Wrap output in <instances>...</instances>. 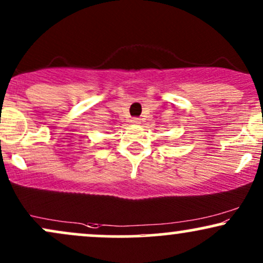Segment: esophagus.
Segmentation results:
<instances>
[{
  "label": "esophagus",
  "mask_w": 263,
  "mask_h": 263,
  "mask_svg": "<svg viewBox=\"0 0 263 263\" xmlns=\"http://www.w3.org/2000/svg\"><path fill=\"white\" fill-rule=\"evenodd\" d=\"M131 123H134V125H138V123H141V119H132Z\"/></svg>",
  "instance_id": "34e87169"
}]
</instances>
